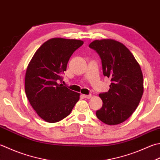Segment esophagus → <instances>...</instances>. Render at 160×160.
Returning <instances> with one entry per match:
<instances>
[{
	"mask_svg": "<svg viewBox=\"0 0 160 160\" xmlns=\"http://www.w3.org/2000/svg\"><path fill=\"white\" fill-rule=\"evenodd\" d=\"M82 96L84 97V98H87V99H89V98H92V95H91V94H89V95H82Z\"/></svg>",
	"mask_w": 160,
	"mask_h": 160,
	"instance_id": "34e87169",
	"label": "esophagus"
}]
</instances>
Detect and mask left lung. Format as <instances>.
Returning <instances> with one entry per match:
<instances>
[{
  "mask_svg": "<svg viewBox=\"0 0 160 160\" xmlns=\"http://www.w3.org/2000/svg\"><path fill=\"white\" fill-rule=\"evenodd\" d=\"M89 46L101 58L104 76L111 79L108 92L99 94L102 106L96 117L109 126L123 123L135 111L143 95L140 66L129 49L117 41L95 40Z\"/></svg>",
  "mask_w": 160,
  "mask_h": 160,
  "instance_id": "1",
  "label": "left lung"
}]
</instances>
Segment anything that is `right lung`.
I'll return each instance as SVG.
<instances>
[{"label": "right lung", "mask_w": 160, "mask_h": 160, "mask_svg": "<svg viewBox=\"0 0 160 160\" xmlns=\"http://www.w3.org/2000/svg\"><path fill=\"white\" fill-rule=\"evenodd\" d=\"M77 39L52 38L41 46L28 66L25 91L43 120L56 123L70 114L80 93L58 84L72 54L83 44Z\"/></svg>", "instance_id": "1"}]
</instances>
